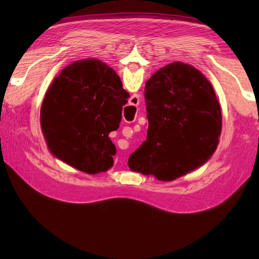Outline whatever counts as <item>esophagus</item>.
Instances as JSON below:
<instances>
[{
  "instance_id": "esophagus-1",
  "label": "esophagus",
  "mask_w": 259,
  "mask_h": 259,
  "mask_svg": "<svg viewBox=\"0 0 259 259\" xmlns=\"http://www.w3.org/2000/svg\"><path fill=\"white\" fill-rule=\"evenodd\" d=\"M139 102H140V99H139V96H137V95H134L133 97H131L130 100H129L130 105H134V106H138ZM115 162H117V159L115 160Z\"/></svg>"
}]
</instances>
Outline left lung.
<instances>
[{"label": "left lung", "mask_w": 259, "mask_h": 259, "mask_svg": "<svg viewBox=\"0 0 259 259\" xmlns=\"http://www.w3.org/2000/svg\"><path fill=\"white\" fill-rule=\"evenodd\" d=\"M147 139L129 156V168L174 181L203 164L217 147L221 106L211 83L191 65L169 64L146 82Z\"/></svg>", "instance_id": "obj_1"}]
</instances>
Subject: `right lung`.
<instances>
[{
	"label": "right lung",
	"instance_id": "obj_1",
	"mask_svg": "<svg viewBox=\"0 0 259 259\" xmlns=\"http://www.w3.org/2000/svg\"><path fill=\"white\" fill-rule=\"evenodd\" d=\"M129 97L120 76L98 59L64 68L41 106L42 131L52 154L83 172L106 171L116 153L108 135L119 128Z\"/></svg>",
	"mask_w": 259,
	"mask_h": 259
}]
</instances>
